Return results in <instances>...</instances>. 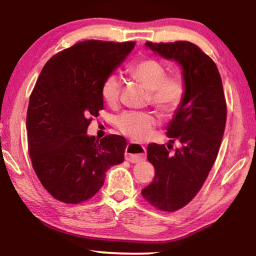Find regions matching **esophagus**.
I'll return each instance as SVG.
<instances>
[{
  "label": "esophagus",
  "mask_w": 256,
  "mask_h": 256,
  "mask_svg": "<svg viewBox=\"0 0 256 256\" xmlns=\"http://www.w3.org/2000/svg\"><path fill=\"white\" fill-rule=\"evenodd\" d=\"M146 158V148L138 144H128L125 149V159L130 162H138Z\"/></svg>",
  "instance_id": "obj_1"
}]
</instances>
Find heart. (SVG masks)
<instances>
[{"label": "heart", "instance_id": "obj_1", "mask_svg": "<svg viewBox=\"0 0 256 256\" xmlns=\"http://www.w3.org/2000/svg\"><path fill=\"white\" fill-rule=\"evenodd\" d=\"M133 80L148 90L152 106L164 115L177 110L184 96V84L180 76H167L162 63L152 58L141 60L128 68ZM102 97L108 105L115 106L120 100V82L118 76L110 74L102 84ZM158 124V120L150 112L126 110L115 118V125L120 132L136 140H144Z\"/></svg>", "mask_w": 256, "mask_h": 256}]
</instances>
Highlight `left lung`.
Listing matches in <instances>:
<instances>
[{
  "mask_svg": "<svg viewBox=\"0 0 256 256\" xmlns=\"http://www.w3.org/2000/svg\"><path fill=\"white\" fill-rule=\"evenodd\" d=\"M146 46L176 60L183 73L184 96L167 126L170 144L177 141L180 148L170 154L164 144L148 146L146 157L156 172L141 190L150 204L172 212L196 196L209 175L222 144L227 105L218 68L200 47L190 42H146Z\"/></svg>",
  "mask_w": 256,
  "mask_h": 256,
  "instance_id": "1",
  "label": "left lung"
}]
</instances>
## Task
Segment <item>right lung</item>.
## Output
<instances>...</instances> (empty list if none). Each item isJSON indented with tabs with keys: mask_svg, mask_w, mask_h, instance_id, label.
Segmentation results:
<instances>
[{
	"mask_svg": "<svg viewBox=\"0 0 256 256\" xmlns=\"http://www.w3.org/2000/svg\"><path fill=\"white\" fill-rule=\"evenodd\" d=\"M133 42H80L47 60L30 94L28 149L42 185L64 203L92 198L106 172L124 162L125 138L86 134L104 108L102 84L134 48Z\"/></svg>",
	"mask_w": 256,
	"mask_h": 256,
	"instance_id": "right-lung-1",
	"label": "right lung"
}]
</instances>
